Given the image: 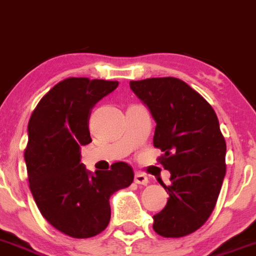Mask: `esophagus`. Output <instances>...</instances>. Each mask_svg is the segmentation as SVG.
I'll use <instances>...</instances> for the list:
<instances>
[{"instance_id": "obj_1", "label": "esophagus", "mask_w": 256, "mask_h": 256, "mask_svg": "<svg viewBox=\"0 0 256 256\" xmlns=\"http://www.w3.org/2000/svg\"><path fill=\"white\" fill-rule=\"evenodd\" d=\"M134 182L136 184H142V186H146L148 184V178L143 174V172H136L135 174Z\"/></svg>"}]
</instances>
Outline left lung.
Listing matches in <instances>:
<instances>
[{
  "label": "left lung",
  "instance_id": "obj_1",
  "mask_svg": "<svg viewBox=\"0 0 256 256\" xmlns=\"http://www.w3.org/2000/svg\"><path fill=\"white\" fill-rule=\"evenodd\" d=\"M131 90L156 121L153 146L170 171L168 204L153 216L162 237H183L205 224L226 176V146L212 106L186 82L174 77L130 81Z\"/></svg>",
  "mask_w": 256,
  "mask_h": 256
}]
</instances>
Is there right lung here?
I'll list each match as a JSON object with an SVG mask.
<instances>
[{
    "label": "right lung",
    "instance_id": "right-lung-1",
    "mask_svg": "<svg viewBox=\"0 0 256 256\" xmlns=\"http://www.w3.org/2000/svg\"><path fill=\"white\" fill-rule=\"evenodd\" d=\"M118 86L117 81L70 77L54 86L33 110L24 150L30 188L42 216L73 238L106 228L110 198L134 180L126 162L91 174L81 164V146L91 142V110Z\"/></svg>",
    "mask_w": 256,
    "mask_h": 256
}]
</instances>
